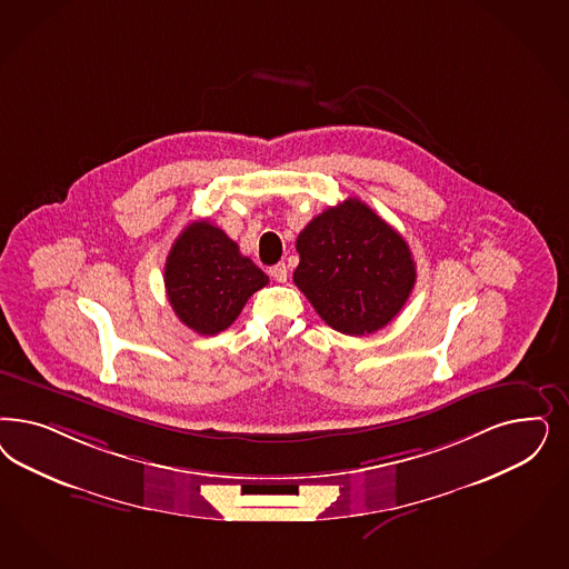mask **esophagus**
<instances>
[{
  "mask_svg": "<svg viewBox=\"0 0 569 569\" xmlns=\"http://www.w3.org/2000/svg\"><path fill=\"white\" fill-rule=\"evenodd\" d=\"M270 276L274 278L276 282H287L289 270L284 263H276L274 268H270Z\"/></svg>",
  "mask_w": 569,
  "mask_h": 569,
  "instance_id": "obj_1",
  "label": "esophagus"
}]
</instances>
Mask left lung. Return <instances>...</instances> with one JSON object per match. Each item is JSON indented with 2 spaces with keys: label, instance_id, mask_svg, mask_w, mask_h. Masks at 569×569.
Wrapping results in <instances>:
<instances>
[{
  "label": "left lung",
  "instance_id": "8db88e82",
  "mask_svg": "<svg viewBox=\"0 0 569 569\" xmlns=\"http://www.w3.org/2000/svg\"><path fill=\"white\" fill-rule=\"evenodd\" d=\"M297 253L295 284L330 329L351 337L387 327L417 280L408 242L351 197L299 232Z\"/></svg>",
  "mask_w": 569,
  "mask_h": 569
}]
</instances>
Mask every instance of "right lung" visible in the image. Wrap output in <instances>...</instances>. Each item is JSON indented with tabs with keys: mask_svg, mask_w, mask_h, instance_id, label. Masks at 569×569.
Here are the masks:
<instances>
[{
	"mask_svg": "<svg viewBox=\"0 0 569 569\" xmlns=\"http://www.w3.org/2000/svg\"><path fill=\"white\" fill-rule=\"evenodd\" d=\"M266 284L268 276L207 220L188 223L167 256L169 303L183 325L199 335L228 329L247 299Z\"/></svg>",
	"mask_w": 569,
	"mask_h": 569,
	"instance_id": "right-lung-1",
	"label": "right lung"
}]
</instances>
